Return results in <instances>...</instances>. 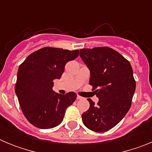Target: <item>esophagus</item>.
I'll return each mask as SVG.
<instances>
[{
    "label": "esophagus",
    "mask_w": 152,
    "mask_h": 152,
    "mask_svg": "<svg viewBox=\"0 0 152 152\" xmlns=\"http://www.w3.org/2000/svg\"><path fill=\"white\" fill-rule=\"evenodd\" d=\"M77 100H83V99H84V97H82V96H79V95H77Z\"/></svg>",
    "instance_id": "34e87169"
}]
</instances>
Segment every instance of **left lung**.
I'll return each mask as SVG.
<instances>
[{"label":"left lung","instance_id":"left-lung-1","mask_svg":"<svg viewBox=\"0 0 152 152\" xmlns=\"http://www.w3.org/2000/svg\"><path fill=\"white\" fill-rule=\"evenodd\" d=\"M82 61L91 72L90 85L99 98L97 104L88 99L90 108L82 114L89 129L103 132L113 128L128 113L135 91L129 61L109 47L80 50Z\"/></svg>","mask_w":152,"mask_h":152}]
</instances>
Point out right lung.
I'll list each match as a JSON object with an SVG mask.
<instances>
[{"label": "right lung", "mask_w": 152, "mask_h": 152, "mask_svg": "<svg viewBox=\"0 0 152 152\" xmlns=\"http://www.w3.org/2000/svg\"><path fill=\"white\" fill-rule=\"evenodd\" d=\"M79 50L44 47L33 52L20 65L15 92L23 113L39 129L54 128L64 119L65 110L75 102V92L59 94L52 90L64 66L78 56Z\"/></svg>", "instance_id": "obj_1"}]
</instances>
